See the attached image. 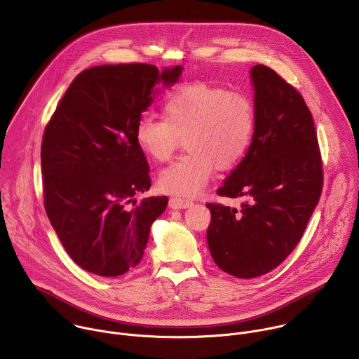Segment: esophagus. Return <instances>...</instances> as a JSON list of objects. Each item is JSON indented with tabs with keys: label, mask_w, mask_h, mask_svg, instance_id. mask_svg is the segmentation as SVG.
Masks as SVG:
<instances>
[{
	"label": "esophagus",
	"mask_w": 359,
	"mask_h": 359,
	"mask_svg": "<svg viewBox=\"0 0 359 359\" xmlns=\"http://www.w3.org/2000/svg\"><path fill=\"white\" fill-rule=\"evenodd\" d=\"M169 206L175 210H179V209H189L193 206V201L190 200H184V198H180V197H172L169 200Z\"/></svg>",
	"instance_id": "esophagus-1"
}]
</instances>
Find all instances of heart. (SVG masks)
Here are the masks:
<instances>
[{
    "label": "heart",
    "mask_w": 359,
    "mask_h": 359,
    "mask_svg": "<svg viewBox=\"0 0 359 359\" xmlns=\"http://www.w3.org/2000/svg\"><path fill=\"white\" fill-rule=\"evenodd\" d=\"M255 128L248 96L206 82L182 85L163 99V118L144 114L135 140L149 158L168 162L184 137L186 155L166 168L159 186L170 194L194 197L212 179L216 165L231 169L247 153Z\"/></svg>",
    "instance_id": "1"
}]
</instances>
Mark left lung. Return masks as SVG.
<instances>
[{"instance_id":"1","label":"left lung","mask_w":359,"mask_h":359,"mask_svg":"<svg viewBox=\"0 0 359 359\" xmlns=\"http://www.w3.org/2000/svg\"><path fill=\"white\" fill-rule=\"evenodd\" d=\"M255 128L243 161L217 190L245 197L241 208L206 204L208 245L227 274L254 278L274 270L298 244L317 208L323 163L313 115L302 96L266 65L250 71Z\"/></svg>"}]
</instances>
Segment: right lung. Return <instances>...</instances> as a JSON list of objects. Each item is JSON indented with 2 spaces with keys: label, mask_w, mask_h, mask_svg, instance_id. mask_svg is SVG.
<instances>
[{
  "label": "right lung",
  "mask_w": 359,
  "mask_h": 359,
  "mask_svg": "<svg viewBox=\"0 0 359 359\" xmlns=\"http://www.w3.org/2000/svg\"><path fill=\"white\" fill-rule=\"evenodd\" d=\"M182 72L149 64L85 69L45 128V210L69 257L89 273L118 277L136 267L153 222L166 210V196L136 203L150 177L135 125L159 86L170 88Z\"/></svg>",
  "instance_id": "add662e5"
}]
</instances>
